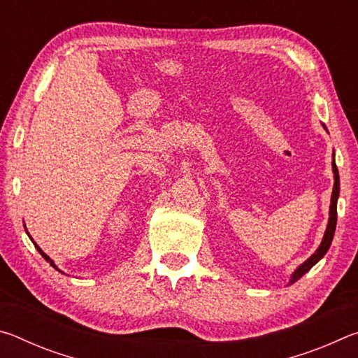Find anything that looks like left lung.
Here are the masks:
<instances>
[{
	"label": "left lung",
	"instance_id": "1",
	"mask_svg": "<svg viewBox=\"0 0 358 358\" xmlns=\"http://www.w3.org/2000/svg\"><path fill=\"white\" fill-rule=\"evenodd\" d=\"M335 156V155H333ZM333 173H335V186H333V192H331V205H330V217H329V226H327L325 230V235H324V240L322 243H320L319 250L313 254V256L306 260V262H303L299 268L295 270V273L292 275V280H290V284L295 282L296 280H300V278L308 273L314 265H316L320 259L325 256V252L329 251V248L331 245V240H333V235H335V229H336V202H338V196H339V175H338V167L335 164V157H333Z\"/></svg>",
	"mask_w": 358,
	"mask_h": 358
}]
</instances>
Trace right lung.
<instances>
[{
    "label": "right lung",
    "instance_id": "right-lung-1",
    "mask_svg": "<svg viewBox=\"0 0 358 358\" xmlns=\"http://www.w3.org/2000/svg\"><path fill=\"white\" fill-rule=\"evenodd\" d=\"M29 238H31V237H29ZM33 243H34V241H33ZM34 246H36V250H38V251H39V254H41V256H42V257H44V259H45V260H47V262H50V265H52V266H53V268H57V265H55V264H53V262H52V259H50V257H48V256H47V254H45V252H42V250H41V248H39V246H38V245H36V243H34ZM57 270H58V268H57Z\"/></svg>",
    "mask_w": 358,
    "mask_h": 358
}]
</instances>
